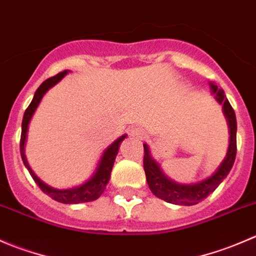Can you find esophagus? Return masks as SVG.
I'll return each mask as SVG.
<instances>
[{"label": "esophagus", "instance_id": "obj_1", "mask_svg": "<svg viewBox=\"0 0 256 256\" xmlns=\"http://www.w3.org/2000/svg\"><path fill=\"white\" fill-rule=\"evenodd\" d=\"M130 136H136V138H146V130L143 128H133L130 130Z\"/></svg>", "mask_w": 256, "mask_h": 256}]
</instances>
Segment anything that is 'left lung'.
Listing matches in <instances>:
<instances>
[{
  "mask_svg": "<svg viewBox=\"0 0 256 256\" xmlns=\"http://www.w3.org/2000/svg\"><path fill=\"white\" fill-rule=\"evenodd\" d=\"M212 90L215 93V98L220 104H222L225 117L228 118L230 128V143L229 149L225 159L222 160V166L216 172L206 180L200 183L193 184V186H182V184L174 183L169 180L166 176L160 172L158 164L150 158L148 150V146L143 144L144 146V158L143 166L146 172V183L149 189L156 198L164 202L178 206H194L206 199L209 194H212L218 188L220 183L226 178L230 169L232 168L235 156H236V117L232 107L230 106L229 100L224 94V90H219L218 86L212 84Z\"/></svg>",
  "mask_w": 256,
  "mask_h": 256,
  "instance_id": "1",
  "label": "left lung"
}]
</instances>
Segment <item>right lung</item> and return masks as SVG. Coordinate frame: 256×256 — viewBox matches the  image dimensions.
<instances>
[{
  "label": "right lung",
  "mask_w": 256,
  "mask_h": 256,
  "mask_svg": "<svg viewBox=\"0 0 256 256\" xmlns=\"http://www.w3.org/2000/svg\"><path fill=\"white\" fill-rule=\"evenodd\" d=\"M67 74V70H63V72L57 73L53 77H50L48 80H46L44 82L37 88L36 93H34V97L32 100V102L30 103V106L27 107L26 112H24V120H22V132H21V142H20V152H21L22 160H24V166L28 169L30 174L34 178V180L36 182L37 186L41 188L43 193H46L47 196H50V198L54 199V200L60 202L63 204H78V203H87V202H93L96 199L100 198L102 196V193L104 192L106 186H107L108 182L110 178V172H112L113 164H114L116 156H117L118 150H120V146L123 142V139L126 138L124 136H120L114 143L110 144L106 152L103 153L102 159H100V164H98V168L96 170V174L90 179L88 182H86L82 186H77V188L72 189H66V190H58V189H53L50 186H46L44 183H42L36 176H34V172L30 168L28 163H27L26 156H24V143H26V136H27V129H28V123L31 120L32 116H34V110H36L37 106L41 102L42 97L44 96V93L50 90V87L56 84V83L60 82L64 76Z\"/></svg>",
  "instance_id": "add662e5"
}]
</instances>
